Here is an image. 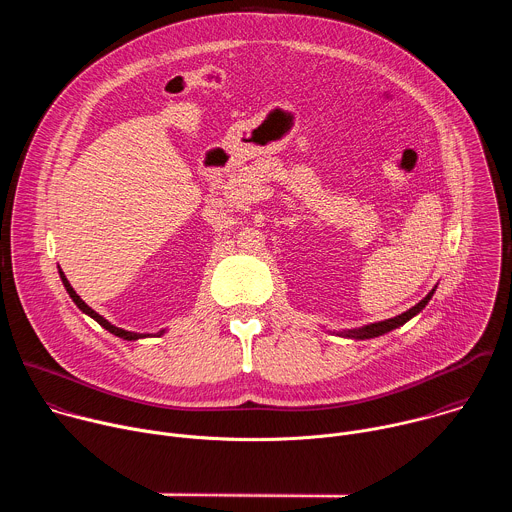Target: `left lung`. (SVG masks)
<instances>
[{
  "instance_id": "left-lung-1",
  "label": "left lung",
  "mask_w": 512,
  "mask_h": 512,
  "mask_svg": "<svg viewBox=\"0 0 512 512\" xmlns=\"http://www.w3.org/2000/svg\"><path fill=\"white\" fill-rule=\"evenodd\" d=\"M433 291H435V287L429 291V294H427L419 304H415L413 308H409L407 312H403V314H399V316H395V318H389V320H383V322H375V324L362 326V328H354V330H344V332H340V336L354 338V340H367V338L383 336V334H387V332H391V330L403 326V324H405L407 320H411L413 316H417V314L427 306V302L431 300Z\"/></svg>"
}]
</instances>
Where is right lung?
I'll return each mask as SVG.
<instances>
[{"instance_id":"1","label":"right lung","mask_w":512,"mask_h":512,"mask_svg":"<svg viewBox=\"0 0 512 512\" xmlns=\"http://www.w3.org/2000/svg\"><path fill=\"white\" fill-rule=\"evenodd\" d=\"M60 273V279H62V283H64V287H66V291H68V296L72 298V302H75L77 304V308L81 310V312H85L87 316H91L95 322H99L105 330H109L111 334H115V336H119V338H123V340H139V338H145V336H150V334H139V332H129V330H123V328H117V326H113L111 322H107L101 314H97L93 308H89L83 300H81V296L77 294V291L75 289H72V285L68 283V279H66V275L62 273V269L58 271ZM164 334V330H160L158 332V336H162Z\"/></svg>"}]
</instances>
